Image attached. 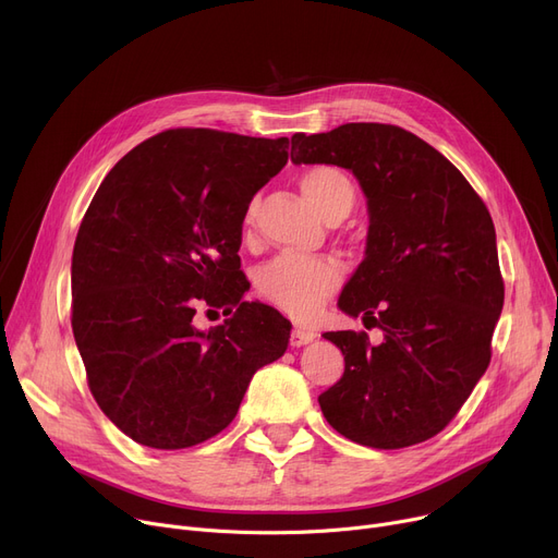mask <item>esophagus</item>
<instances>
[{
	"label": "esophagus",
	"mask_w": 558,
	"mask_h": 558,
	"mask_svg": "<svg viewBox=\"0 0 558 558\" xmlns=\"http://www.w3.org/2000/svg\"><path fill=\"white\" fill-rule=\"evenodd\" d=\"M314 339H316V332L303 330V328H294V330H291V335H289V343L294 345V348H301V345H305V343H310Z\"/></svg>",
	"instance_id": "34e87169"
}]
</instances>
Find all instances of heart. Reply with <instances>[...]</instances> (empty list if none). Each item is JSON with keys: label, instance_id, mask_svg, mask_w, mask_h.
Masks as SVG:
<instances>
[{"label": "heart", "instance_id": "heart-1", "mask_svg": "<svg viewBox=\"0 0 558 558\" xmlns=\"http://www.w3.org/2000/svg\"><path fill=\"white\" fill-rule=\"evenodd\" d=\"M301 190L328 221H339L355 208L357 190L350 175L335 165H312L301 173ZM259 201L244 213V230H251ZM343 280L341 267L328 257L278 255L257 271V294L291 318H312Z\"/></svg>", "mask_w": 558, "mask_h": 558}]
</instances>
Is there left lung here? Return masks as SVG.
I'll return each mask as SVG.
<instances>
[{
    "label": "left lung",
    "instance_id": "1",
    "mask_svg": "<svg viewBox=\"0 0 558 558\" xmlns=\"http://www.w3.org/2000/svg\"><path fill=\"white\" fill-rule=\"evenodd\" d=\"M291 162L350 169L368 198L366 255L339 307L385 332H326L343 375L318 396L350 441L398 450L441 432L490 364L505 305L495 226L463 173L418 135L355 122L291 137Z\"/></svg>",
    "mask_w": 558,
    "mask_h": 558
}]
</instances>
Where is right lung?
I'll return each mask as SVG.
<instances>
[{"mask_svg":"<svg viewBox=\"0 0 558 558\" xmlns=\"http://www.w3.org/2000/svg\"><path fill=\"white\" fill-rule=\"evenodd\" d=\"M289 140L171 129L117 162L72 253V332L101 412L135 444L198 446L238 416L251 377L284 355L289 320L242 303V223ZM198 302L233 316L201 333Z\"/></svg>","mask_w":558,"mask_h":558,"instance_id":"right-lung-1","label":"right lung"}]
</instances>
